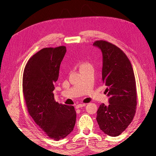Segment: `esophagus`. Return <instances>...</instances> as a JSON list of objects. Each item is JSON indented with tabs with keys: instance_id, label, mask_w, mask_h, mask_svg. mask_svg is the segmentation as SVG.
Listing matches in <instances>:
<instances>
[{
	"instance_id": "esophagus-1",
	"label": "esophagus",
	"mask_w": 156,
	"mask_h": 156,
	"mask_svg": "<svg viewBox=\"0 0 156 156\" xmlns=\"http://www.w3.org/2000/svg\"><path fill=\"white\" fill-rule=\"evenodd\" d=\"M86 106V104L85 103H82V104H78L76 106V108H80L81 107H85Z\"/></svg>"
}]
</instances>
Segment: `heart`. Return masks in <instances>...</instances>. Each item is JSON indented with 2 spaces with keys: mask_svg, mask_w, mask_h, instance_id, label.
Instances as JSON below:
<instances>
[{
  "mask_svg": "<svg viewBox=\"0 0 156 156\" xmlns=\"http://www.w3.org/2000/svg\"><path fill=\"white\" fill-rule=\"evenodd\" d=\"M88 64H87V63H85V62L82 63V64H80V68H82V67H84V66H85L88 65Z\"/></svg>",
  "mask_w": 156,
  "mask_h": 156,
  "instance_id": "heart-1",
  "label": "heart"
}]
</instances>
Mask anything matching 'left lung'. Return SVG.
I'll return each mask as SVG.
<instances>
[{"label":"left lung","mask_w":156,"mask_h":156,"mask_svg":"<svg viewBox=\"0 0 156 156\" xmlns=\"http://www.w3.org/2000/svg\"><path fill=\"white\" fill-rule=\"evenodd\" d=\"M93 45L102 54V82L107 87L108 105L102 103L97 111V121L101 130L116 137L123 132L136 111V82L133 68L127 56L117 46L103 40Z\"/></svg>","instance_id":"8db88e82"}]
</instances>
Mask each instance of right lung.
<instances>
[{"instance_id": "obj_1", "label": "right lung", "mask_w": 156, "mask_h": 156, "mask_svg": "<svg viewBox=\"0 0 156 156\" xmlns=\"http://www.w3.org/2000/svg\"><path fill=\"white\" fill-rule=\"evenodd\" d=\"M66 52L65 46L41 49L29 59L23 76L29 114L44 133L55 141L71 133L76 119L74 107L59 104L53 93Z\"/></svg>"}]
</instances>
